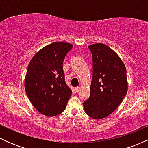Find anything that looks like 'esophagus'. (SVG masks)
<instances>
[{
    "mask_svg": "<svg viewBox=\"0 0 148 148\" xmlns=\"http://www.w3.org/2000/svg\"><path fill=\"white\" fill-rule=\"evenodd\" d=\"M74 92H75V93H77L78 92H79V91L80 90V88H79V87H76V88H74Z\"/></svg>",
    "mask_w": 148,
    "mask_h": 148,
    "instance_id": "1",
    "label": "esophagus"
}]
</instances>
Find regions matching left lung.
Returning a JSON list of instances; mask_svg holds the SVG:
<instances>
[{"label":"left lung","mask_w":148,"mask_h":148,"mask_svg":"<svg viewBox=\"0 0 148 148\" xmlns=\"http://www.w3.org/2000/svg\"><path fill=\"white\" fill-rule=\"evenodd\" d=\"M92 56L90 96L84 102L86 113L92 118H106L119 106L128 85L125 64L114 51L102 43L90 45Z\"/></svg>","instance_id":"1"}]
</instances>
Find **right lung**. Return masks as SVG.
<instances>
[{"mask_svg":"<svg viewBox=\"0 0 148 148\" xmlns=\"http://www.w3.org/2000/svg\"><path fill=\"white\" fill-rule=\"evenodd\" d=\"M73 45L54 42L46 46L30 60L25 78V90L33 106L53 117L64 111L72 91L64 80L62 62Z\"/></svg>","mask_w":148,"mask_h":148,"instance_id":"obj_1","label":"right lung"}]
</instances>
